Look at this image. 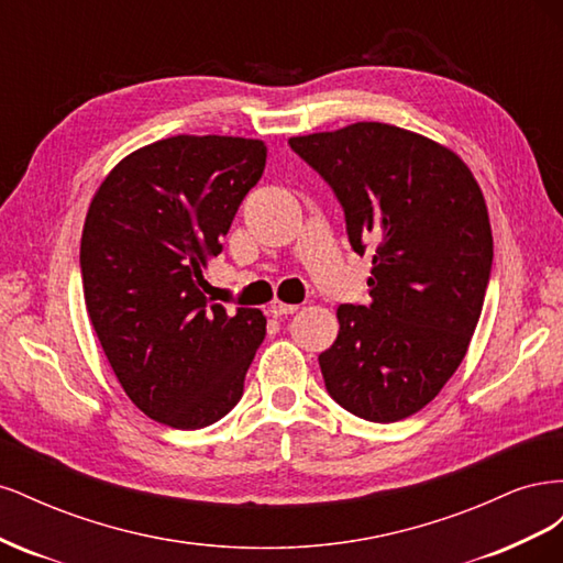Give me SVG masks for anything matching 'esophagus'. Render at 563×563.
<instances>
[{"instance_id": "esophagus-1", "label": "esophagus", "mask_w": 563, "mask_h": 563, "mask_svg": "<svg viewBox=\"0 0 563 563\" xmlns=\"http://www.w3.org/2000/svg\"><path fill=\"white\" fill-rule=\"evenodd\" d=\"M267 312L272 314V317H282V314H294V312H298V305H294V302H282V300H272L269 305H267Z\"/></svg>"}]
</instances>
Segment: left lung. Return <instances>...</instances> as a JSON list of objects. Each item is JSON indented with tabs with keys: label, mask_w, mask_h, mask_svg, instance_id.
Wrapping results in <instances>:
<instances>
[{
	"label": "left lung",
	"mask_w": 563,
	"mask_h": 563,
	"mask_svg": "<svg viewBox=\"0 0 563 563\" xmlns=\"http://www.w3.org/2000/svg\"><path fill=\"white\" fill-rule=\"evenodd\" d=\"M343 203L352 249L373 251L371 305H340L319 354L329 395L371 422L428 406L465 360L493 263L479 183L455 152L380 122L288 139Z\"/></svg>",
	"instance_id": "1"
}]
</instances>
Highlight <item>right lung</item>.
<instances>
[{
	"label": "right lung",
	"mask_w": 563,
	"mask_h": 563,
	"mask_svg": "<svg viewBox=\"0 0 563 563\" xmlns=\"http://www.w3.org/2000/svg\"><path fill=\"white\" fill-rule=\"evenodd\" d=\"M263 141L172 135L119 162L81 232V282L93 331L141 411L199 430L242 399L265 338L261 310L203 296L201 269L265 172Z\"/></svg>",
	"instance_id": "add662e5"
}]
</instances>
